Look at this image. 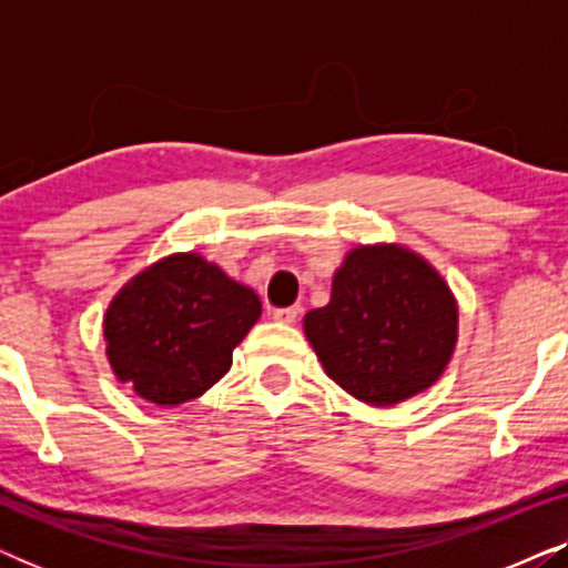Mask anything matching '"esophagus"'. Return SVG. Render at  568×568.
Segmentation results:
<instances>
[{
  "instance_id": "34e87169",
  "label": "esophagus",
  "mask_w": 568,
  "mask_h": 568,
  "mask_svg": "<svg viewBox=\"0 0 568 568\" xmlns=\"http://www.w3.org/2000/svg\"><path fill=\"white\" fill-rule=\"evenodd\" d=\"M271 315H274V321H278V323H294L297 321V315H300V307L294 305V307H274L271 310Z\"/></svg>"
}]
</instances>
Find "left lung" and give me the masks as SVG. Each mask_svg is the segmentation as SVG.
<instances>
[{"instance_id": "8db88e82", "label": "left lung", "mask_w": 568, "mask_h": 568, "mask_svg": "<svg viewBox=\"0 0 568 568\" xmlns=\"http://www.w3.org/2000/svg\"><path fill=\"white\" fill-rule=\"evenodd\" d=\"M305 333L333 383L372 406H393L447 367L457 305L418 255L398 245L356 247L333 276L328 305L305 315Z\"/></svg>"}]
</instances>
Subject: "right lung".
Instances as JSON below:
<instances>
[{
	"label": "right lung",
	"instance_id": "obj_1",
	"mask_svg": "<svg viewBox=\"0 0 568 568\" xmlns=\"http://www.w3.org/2000/svg\"><path fill=\"white\" fill-rule=\"evenodd\" d=\"M258 315V294L214 263L196 253L170 255L108 307V359L144 400L178 406L227 375L232 348Z\"/></svg>",
	"mask_w": 568,
	"mask_h": 568
}]
</instances>
